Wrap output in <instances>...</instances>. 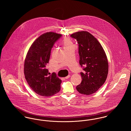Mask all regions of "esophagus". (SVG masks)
I'll return each instance as SVG.
<instances>
[{
  "label": "esophagus",
  "instance_id": "34e87169",
  "mask_svg": "<svg viewBox=\"0 0 131 131\" xmlns=\"http://www.w3.org/2000/svg\"><path fill=\"white\" fill-rule=\"evenodd\" d=\"M70 77H71L70 75H68V76H67L66 77H65V79H69V78H70Z\"/></svg>",
  "mask_w": 131,
  "mask_h": 131
}]
</instances>
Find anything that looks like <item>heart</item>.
<instances>
[{"mask_svg": "<svg viewBox=\"0 0 131 131\" xmlns=\"http://www.w3.org/2000/svg\"><path fill=\"white\" fill-rule=\"evenodd\" d=\"M62 44L64 47V50L68 49L71 47L74 46V45H73L72 42L69 38H66V39H63L62 41Z\"/></svg>", "mask_w": 131, "mask_h": 131, "instance_id": "heart-1", "label": "heart"}]
</instances>
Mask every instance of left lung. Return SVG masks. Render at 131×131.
<instances>
[{
	"label": "left lung",
	"instance_id": "8db88e82",
	"mask_svg": "<svg viewBox=\"0 0 131 131\" xmlns=\"http://www.w3.org/2000/svg\"><path fill=\"white\" fill-rule=\"evenodd\" d=\"M71 37L77 40L79 45V63L83 68L82 82L76 87L80 93L92 94L104 83L108 72V63L104 49L96 38L90 33L81 31Z\"/></svg>",
	"mask_w": 131,
	"mask_h": 131
}]
</instances>
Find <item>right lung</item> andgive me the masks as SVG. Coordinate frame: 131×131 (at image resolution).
Returning <instances> with one entry per match:
<instances>
[{
	"mask_svg": "<svg viewBox=\"0 0 131 131\" xmlns=\"http://www.w3.org/2000/svg\"><path fill=\"white\" fill-rule=\"evenodd\" d=\"M62 36L54 32L41 35L31 46L24 63L26 80L32 89L39 95L49 97L60 90L61 80L55 73L51 75L46 66L54 43Z\"/></svg>",
	"mask_w": 131,
	"mask_h": 131,
	"instance_id": "obj_1",
	"label": "right lung"
}]
</instances>
